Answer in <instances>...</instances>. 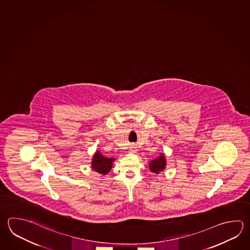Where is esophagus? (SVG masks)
Masks as SVG:
<instances>
[{
    "instance_id": "34e87169",
    "label": "esophagus",
    "mask_w": 250,
    "mask_h": 250,
    "mask_svg": "<svg viewBox=\"0 0 250 250\" xmlns=\"http://www.w3.org/2000/svg\"><path fill=\"white\" fill-rule=\"evenodd\" d=\"M128 152H137V148H136L135 146H131L129 147V150H128Z\"/></svg>"
}]
</instances>
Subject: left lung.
Listing matches in <instances>:
<instances>
[{
    "instance_id": "left-lung-1",
    "label": "left lung",
    "mask_w": 250,
    "mask_h": 250,
    "mask_svg": "<svg viewBox=\"0 0 250 250\" xmlns=\"http://www.w3.org/2000/svg\"><path fill=\"white\" fill-rule=\"evenodd\" d=\"M165 167H166V159H165V155L163 153H162L156 159L152 160L149 163V167H150L151 171L155 174H159L160 172L164 170Z\"/></svg>"
}]
</instances>
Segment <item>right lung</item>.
<instances>
[{"instance_id":"1","label":"right lung","mask_w":250,"mask_h":250,"mask_svg":"<svg viewBox=\"0 0 250 250\" xmlns=\"http://www.w3.org/2000/svg\"><path fill=\"white\" fill-rule=\"evenodd\" d=\"M115 159L113 158H107L102 155V153L98 151L95 152L93 158H92V162H91V167L93 170L98 172L101 175H106L110 172L112 168L113 162Z\"/></svg>"}]
</instances>
